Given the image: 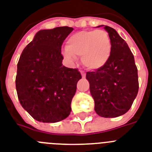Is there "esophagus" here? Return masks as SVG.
Wrapping results in <instances>:
<instances>
[{"label":"esophagus","mask_w":152,"mask_h":152,"mask_svg":"<svg viewBox=\"0 0 152 152\" xmlns=\"http://www.w3.org/2000/svg\"><path fill=\"white\" fill-rule=\"evenodd\" d=\"M80 73H81V75H82V76L83 78L86 76V74H85V72H84L83 71H80Z\"/></svg>","instance_id":"obj_1"}]
</instances>
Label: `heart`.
Listing matches in <instances>:
<instances>
[{
	"mask_svg": "<svg viewBox=\"0 0 152 152\" xmlns=\"http://www.w3.org/2000/svg\"><path fill=\"white\" fill-rule=\"evenodd\" d=\"M112 51L111 41L104 30L81 31L67 39L62 55L70 62L81 56V61L89 69L104 67L110 59Z\"/></svg>",
	"mask_w": 152,
	"mask_h": 152,
	"instance_id": "b5f03b06",
	"label": "heart"
}]
</instances>
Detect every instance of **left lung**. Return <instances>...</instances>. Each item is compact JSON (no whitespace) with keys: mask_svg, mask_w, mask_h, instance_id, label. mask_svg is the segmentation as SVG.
Returning <instances> with one entry per match:
<instances>
[{"mask_svg":"<svg viewBox=\"0 0 152 152\" xmlns=\"http://www.w3.org/2000/svg\"><path fill=\"white\" fill-rule=\"evenodd\" d=\"M104 28L111 41L107 63L95 72H86L90 90L98 115L106 118L121 116L131 108L138 92V76L134 58L126 42L115 29Z\"/></svg>","mask_w":152,"mask_h":152,"instance_id":"8db88e82","label":"left lung"}]
</instances>
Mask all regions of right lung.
Masks as SVG:
<instances>
[{
  "label": "right lung",
  "mask_w": 152,
  "mask_h": 152,
  "mask_svg": "<svg viewBox=\"0 0 152 152\" xmlns=\"http://www.w3.org/2000/svg\"><path fill=\"white\" fill-rule=\"evenodd\" d=\"M71 27L39 31L23 50L16 76V90L22 107L35 120L56 123L71 112L76 84L82 78L77 69L62 66L61 47Z\"/></svg>",
  "instance_id": "1"
}]
</instances>
